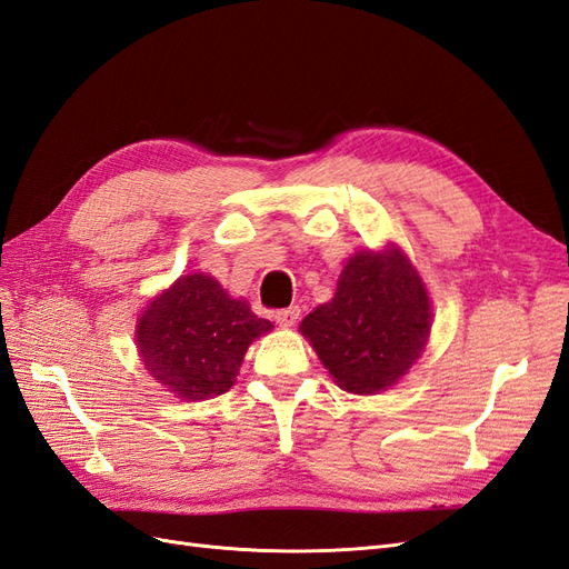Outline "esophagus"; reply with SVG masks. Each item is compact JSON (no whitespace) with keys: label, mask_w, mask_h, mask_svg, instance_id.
<instances>
[{"label":"esophagus","mask_w":569,"mask_h":569,"mask_svg":"<svg viewBox=\"0 0 569 569\" xmlns=\"http://www.w3.org/2000/svg\"><path fill=\"white\" fill-rule=\"evenodd\" d=\"M299 318V306H289V308H282V311L274 313V320H278L282 327H291L297 322Z\"/></svg>","instance_id":"esophagus-1"}]
</instances>
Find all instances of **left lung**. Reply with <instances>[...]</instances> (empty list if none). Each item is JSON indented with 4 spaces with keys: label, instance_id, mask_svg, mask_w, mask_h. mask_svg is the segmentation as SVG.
Wrapping results in <instances>:
<instances>
[{
    "label": "left lung",
    "instance_id": "left-lung-1",
    "mask_svg": "<svg viewBox=\"0 0 569 569\" xmlns=\"http://www.w3.org/2000/svg\"><path fill=\"white\" fill-rule=\"evenodd\" d=\"M429 330L432 306L425 282L399 247L349 258L335 299L299 327L337 387L360 396L399 382L420 358Z\"/></svg>",
    "mask_w": 569,
    "mask_h": 569
}]
</instances>
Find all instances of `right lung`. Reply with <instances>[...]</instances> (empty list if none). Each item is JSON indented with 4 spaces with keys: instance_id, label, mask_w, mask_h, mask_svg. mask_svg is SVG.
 Instances as JSON below:
<instances>
[{
    "instance_id": "add662e5",
    "label": "right lung",
    "mask_w": 569,
    "mask_h": 569,
    "mask_svg": "<svg viewBox=\"0 0 569 569\" xmlns=\"http://www.w3.org/2000/svg\"><path fill=\"white\" fill-rule=\"evenodd\" d=\"M272 330L247 301L232 299L211 274H184L153 299L137 322V349L153 380L182 401L226 393L249 343Z\"/></svg>"
}]
</instances>
